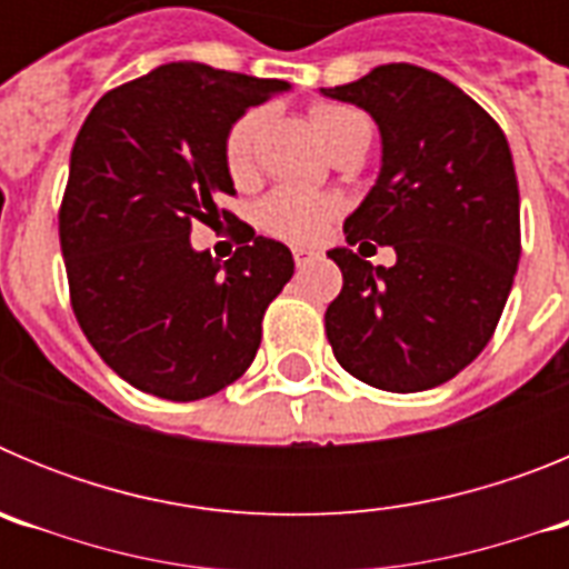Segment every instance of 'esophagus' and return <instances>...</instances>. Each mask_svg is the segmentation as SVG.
<instances>
[{"mask_svg": "<svg viewBox=\"0 0 569 569\" xmlns=\"http://www.w3.org/2000/svg\"><path fill=\"white\" fill-rule=\"evenodd\" d=\"M319 259V250H310V248H293V261L296 268H305V264H310V261Z\"/></svg>", "mask_w": 569, "mask_h": 569, "instance_id": "1", "label": "esophagus"}]
</instances>
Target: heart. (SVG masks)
<instances>
[{"mask_svg": "<svg viewBox=\"0 0 569 569\" xmlns=\"http://www.w3.org/2000/svg\"><path fill=\"white\" fill-rule=\"evenodd\" d=\"M310 124L316 136L328 150L336 144L353 139V136H370V122L356 108L347 104L325 102L310 110ZM261 128H264V113L261 110H248L230 124L224 136V164H228L233 179H244L253 168V153L259 144ZM339 213V202L333 196L310 193L299 188H276L268 193L256 208L261 230L279 236L288 241H316L325 236L330 222Z\"/></svg>", "mask_w": 569, "mask_h": 569, "instance_id": "1", "label": "heart"}]
</instances>
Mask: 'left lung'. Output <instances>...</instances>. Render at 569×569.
<instances>
[{"mask_svg": "<svg viewBox=\"0 0 569 569\" xmlns=\"http://www.w3.org/2000/svg\"><path fill=\"white\" fill-rule=\"evenodd\" d=\"M321 93L367 110L381 133L379 179L345 219L347 244L397 250L393 269L328 253L345 279L325 313L336 361L390 393L445 385L487 347L519 268L510 144L479 102L416 64Z\"/></svg>", "mask_w": 569, "mask_h": 569, "instance_id": "1", "label": "left lung"}]
</instances>
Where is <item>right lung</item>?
I'll return each instance as SVG.
<instances>
[{
	"instance_id": "add662e5",
	"label": "right lung",
	"mask_w": 569,
	"mask_h": 569,
	"mask_svg": "<svg viewBox=\"0 0 569 569\" xmlns=\"http://www.w3.org/2000/svg\"><path fill=\"white\" fill-rule=\"evenodd\" d=\"M199 62H170L108 90L70 150L59 241L70 305L104 365L142 393L196 401L233 385L261 319L293 276L281 241L239 222L228 261L190 248L193 222H236L224 136L288 90Z\"/></svg>"
}]
</instances>
